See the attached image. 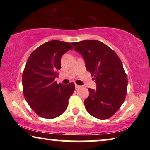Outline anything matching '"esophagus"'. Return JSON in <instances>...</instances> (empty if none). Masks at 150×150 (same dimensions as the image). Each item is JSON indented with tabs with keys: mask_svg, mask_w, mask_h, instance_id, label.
Listing matches in <instances>:
<instances>
[{
	"mask_svg": "<svg viewBox=\"0 0 150 150\" xmlns=\"http://www.w3.org/2000/svg\"><path fill=\"white\" fill-rule=\"evenodd\" d=\"M80 87H81V86L79 85H76H76H75V88H76V89H79Z\"/></svg>",
	"mask_w": 150,
	"mask_h": 150,
	"instance_id": "obj_1",
	"label": "esophagus"
}]
</instances>
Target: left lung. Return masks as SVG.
Wrapping results in <instances>:
<instances>
[{"label":"left lung","instance_id":"8db88e82","mask_svg":"<svg viewBox=\"0 0 150 150\" xmlns=\"http://www.w3.org/2000/svg\"><path fill=\"white\" fill-rule=\"evenodd\" d=\"M76 51L83 55L86 68L97 85L89 89L85 100L87 112L94 117L106 120L113 115L124 103L127 93L128 78L117 54L98 40L73 42Z\"/></svg>","mask_w":150,"mask_h":150}]
</instances>
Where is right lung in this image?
Listing matches in <instances>:
<instances>
[{
    "label": "right lung",
    "instance_id": "right-lung-1",
    "mask_svg": "<svg viewBox=\"0 0 150 150\" xmlns=\"http://www.w3.org/2000/svg\"><path fill=\"white\" fill-rule=\"evenodd\" d=\"M72 49L70 43L52 40L36 48L28 57L22 74L24 96L39 116L54 119L65 112L75 89L73 83L54 81L61 69V58Z\"/></svg>",
    "mask_w": 150,
    "mask_h": 150
}]
</instances>
